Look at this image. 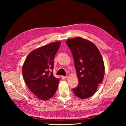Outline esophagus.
Returning a JSON list of instances; mask_svg holds the SVG:
<instances>
[{"instance_id": "1", "label": "esophagus", "mask_w": 126, "mask_h": 126, "mask_svg": "<svg viewBox=\"0 0 126 126\" xmlns=\"http://www.w3.org/2000/svg\"><path fill=\"white\" fill-rule=\"evenodd\" d=\"M67 76H62V77H61V78H62V79H63V80H64V79H67Z\"/></svg>"}]
</instances>
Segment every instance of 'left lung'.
<instances>
[{
    "label": "left lung",
    "instance_id": "obj_1",
    "mask_svg": "<svg viewBox=\"0 0 126 126\" xmlns=\"http://www.w3.org/2000/svg\"><path fill=\"white\" fill-rule=\"evenodd\" d=\"M73 56L79 80L72 89L74 94L85 99L91 97L101 84L105 75V66L99 50L92 42L76 37L66 41Z\"/></svg>",
    "mask_w": 126,
    "mask_h": 126
}]
</instances>
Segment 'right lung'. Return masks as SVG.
I'll return each mask as SVG.
<instances>
[{
  "instance_id": "right-lung-1",
  "label": "right lung",
  "mask_w": 126,
  "mask_h": 126,
  "mask_svg": "<svg viewBox=\"0 0 126 126\" xmlns=\"http://www.w3.org/2000/svg\"><path fill=\"white\" fill-rule=\"evenodd\" d=\"M61 45L56 41L37 48L27 56L22 75L30 90L41 100H47L56 92L60 81L54 77V59Z\"/></svg>"
}]
</instances>
